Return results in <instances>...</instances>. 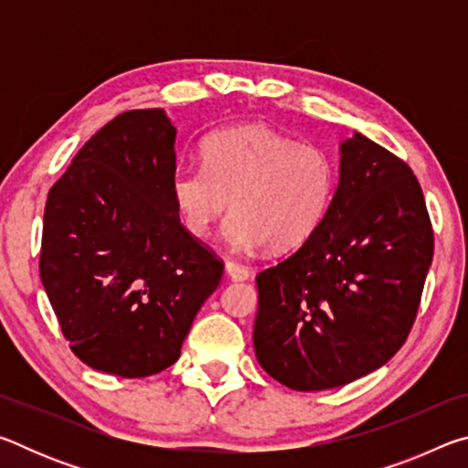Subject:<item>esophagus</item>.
<instances>
[{
	"mask_svg": "<svg viewBox=\"0 0 468 468\" xmlns=\"http://www.w3.org/2000/svg\"><path fill=\"white\" fill-rule=\"evenodd\" d=\"M225 272L231 281H248L250 279L248 268L233 262V260H227V262H225Z\"/></svg>",
	"mask_w": 468,
	"mask_h": 468,
	"instance_id": "1",
	"label": "esophagus"
}]
</instances>
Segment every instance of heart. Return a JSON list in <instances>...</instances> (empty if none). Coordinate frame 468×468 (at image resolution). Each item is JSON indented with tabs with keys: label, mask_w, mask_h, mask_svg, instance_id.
<instances>
[{
	"label": "heart",
	"mask_w": 468,
	"mask_h": 468,
	"mask_svg": "<svg viewBox=\"0 0 468 468\" xmlns=\"http://www.w3.org/2000/svg\"><path fill=\"white\" fill-rule=\"evenodd\" d=\"M338 186L326 150L250 123L202 142V165H177L171 197L186 231L206 237L233 200L225 239L235 250L274 251L303 245L326 218Z\"/></svg>",
	"instance_id": "b5f03b06"
}]
</instances>
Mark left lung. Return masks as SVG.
Segmentation results:
<instances>
[{"instance_id":"8db88e82","label":"left lung","mask_w":468,"mask_h":468,"mask_svg":"<svg viewBox=\"0 0 468 468\" xmlns=\"http://www.w3.org/2000/svg\"><path fill=\"white\" fill-rule=\"evenodd\" d=\"M310 239L256 276L253 348L276 382L328 390L394 357L413 326L433 258L421 186L407 163L355 132Z\"/></svg>"}]
</instances>
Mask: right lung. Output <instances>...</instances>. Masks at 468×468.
<instances>
[{
    "mask_svg": "<svg viewBox=\"0 0 468 468\" xmlns=\"http://www.w3.org/2000/svg\"><path fill=\"white\" fill-rule=\"evenodd\" d=\"M176 138L163 109L125 111L78 150L47 197L43 287L69 348L102 374L173 366L223 276L179 223Z\"/></svg>",
    "mask_w": 468,
    "mask_h": 468,
    "instance_id": "1",
    "label": "right lung"
}]
</instances>
